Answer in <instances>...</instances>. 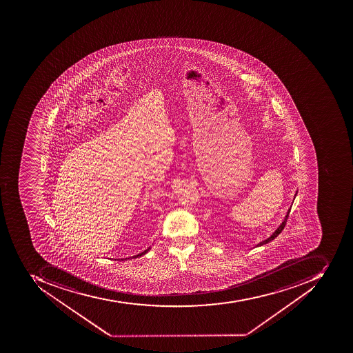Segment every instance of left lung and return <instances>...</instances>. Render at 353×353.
<instances>
[{
	"mask_svg": "<svg viewBox=\"0 0 353 353\" xmlns=\"http://www.w3.org/2000/svg\"><path fill=\"white\" fill-rule=\"evenodd\" d=\"M296 195H297V193H296ZM294 200H295V198H294ZM290 208L288 210V214H286L285 218H284V221H283L282 223H281L280 227L276 229V230L273 232V234L271 235L270 238H268L267 240L263 241V242L258 243L257 246H261L263 245V244H267V243L271 242V241L274 240L276 236H278L279 234H280L281 232H282L283 229H284V227H285L286 221H288V215H290Z\"/></svg>",
	"mask_w": 353,
	"mask_h": 353,
	"instance_id": "left-lung-1",
	"label": "left lung"
}]
</instances>
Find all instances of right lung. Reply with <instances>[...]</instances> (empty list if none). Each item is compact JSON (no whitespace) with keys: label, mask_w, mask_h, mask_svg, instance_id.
<instances>
[{"label":"right lung","mask_w":353,"mask_h":353,"mask_svg":"<svg viewBox=\"0 0 353 353\" xmlns=\"http://www.w3.org/2000/svg\"><path fill=\"white\" fill-rule=\"evenodd\" d=\"M150 250V248H148V250H143V253L138 254V255H135V256H133V257H130V259H132V258L140 257V256H143V255H145V254H147L148 250ZM130 258H125V259H130Z\"/></svg>","instance_id":"obj_1"}]
</instances>
